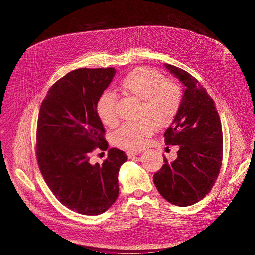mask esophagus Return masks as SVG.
<instances>
[{"label":"esophagus","mask_w":255,"mask_h":255,"mask_svg":"<svg viewBox=\"0 0 255 255\" xmlns=\"http://www.w3.org/2000/svg\"><path fill=\"white\" fill-rule=\"evenodd\" d=\"M139 153H141V151H132V150H130V151H127L126 152V154L128 155V157L129 158H132V157H134L135 155H137V154H139Z\"/></svg>","instance_id":"obj_1"}]
</instances>
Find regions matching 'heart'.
Listing matches in <instances>:
<instances>
[{"label": "heart", "mask_w": 255, "mask_h": 255, "mask_svg": "<svg viewBox=\"0 0 255 255\" xmlns=\"http://www.w3.org/2000/svg\"><path fill=\"white\" fill-rule=\"evenodd\" d=\"M118 90L127 98L141 101L140 116L148 118L126 123L115 131L111 140L116 147L129 150L142 148L157 126L166 127L173 121L180 106L181 91L178 84L152 68L134 69L120 81ZM95 109L103 125H116L115 97L112 93L104 92L101 95Z\"/></svg>", "instance_id": "heart-1"}]
</instances>
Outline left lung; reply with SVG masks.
I'll use <instances>...</instances> for the list:
<instances>
[{"label": "left lung", "mask_w": 255, "mask_h": 255, "mask_svg": "<svg viewBox=\"0 0 255 255\" xmlns=\"http://www.w3.org/2000/svg\"><path fill=\"white\" fill-rule=\"evenodd\" d=\"M184 85L178 112L164 133L165 145L178 146L173 161L162 154L161 168L153 174L159 194L169 203L186 207L211 191L223 159V131L219 113L206 89L188 72L165 64Z\"/></svg>", "instance_id": "1"}]
</instances>
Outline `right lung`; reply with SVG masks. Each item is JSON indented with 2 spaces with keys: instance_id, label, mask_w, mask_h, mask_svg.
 <instances>
[{
  "instance_id": "right-lung-1",
  "label": "right lung",
  "mask_w": 255,
  "mask_h": 255,
  "mask_svg": "<svg viewBox=\"0 0 255 255\" xmlns=\"http://www.w3.org/2000/svg\"><path fill=\"white\" fill-rule=\"evenodd\" d=\"M114 68L74 70L58 80L41 103L36 129V158L55 197L77 213L100 215L118 197V172L127 155L108 150L103 163L90 155L106 151L105 130L96 102L111 83Z\"/></svg>"
}]
</instances>
